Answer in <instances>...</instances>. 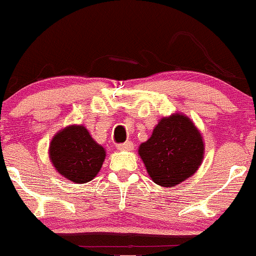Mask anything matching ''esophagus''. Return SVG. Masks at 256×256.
Listing matches in <instances>:
<instances>
[{
  "label": "esophagus",
  "instance_id": "34e87169",
  "mask_svg": "<svg viewBox=\"0 0 256 256\" xmlns=\"http://www.w3.org/2000/svg\"><path fill=\"white\" fill-rule=\"evenodd\" d=\"M117 148H118V150H122V151H130V150H133V142H126L123 144H118V145H117Z\"/></svg>",
  "mask_w": 256,
  "mask_h": 256
}]
</instances>
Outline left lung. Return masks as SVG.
Segmentation results:
<instances>
[{"instance_id": "8db88e82", "label": "left lung", "mask_w": 256, "mask_h": 256, "mask_svg": "<svg viewBox=\"0 0 256 256\" xmlns=\"http://www.w3.org/2000/svg\"><path fill=\"white\" fill-rule=\"evenodd\" d=\"M203 152L200 133L190 118L179 114L160 120L150 139L139 148L148 175L163 188L178 185L196 173Z\"/></svg>"}]
</instances>
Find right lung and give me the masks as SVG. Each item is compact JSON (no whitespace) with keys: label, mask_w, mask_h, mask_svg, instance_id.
I'll return each instance as SVG.
<instances>
[{"label":"right lung","mask_w":256,"mask_h":256,"mask_svg":"<svg viewBox=\"0 0 256 256\" xmlns=\"http://www.w3.org/2000/svg\"><path fill=\"white\" fill-rule=\"evenodd\" d=\"M102 146L83 126H70L52 139L50 157L60 174L72 182L86 184L99 173L105 160Z\"/></svg>","instance_id":"add662e5"}]
</instances>
